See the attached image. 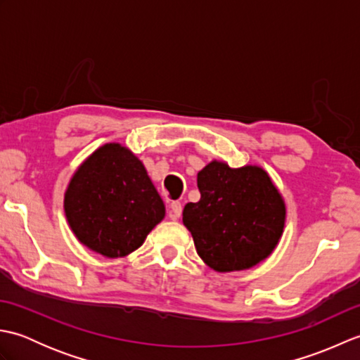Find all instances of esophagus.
Returning <instances> with one entry per match:
<instances>
[{"label":"esophagus","instance_id":"34e87169","mask_svg":"<svg viewBox=\"0 0 360 360\" xmlns=\"http://www.w3.org/2000/svg\"><path fill=\"white\" fill-rule=\"evenodd\" d=\"M182 213V205L179 201H173L170 204V210H168V217L172 219H178Z\"/></svg>","mask_w":360,"mask_h":360}]
</instances>
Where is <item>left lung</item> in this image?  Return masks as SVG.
Listing matches in <instances>:
<instances>
[{"label":"left lung","instance_id":"1","mask_svg":"<svg viewBox=\"0 0 360 360\" xmlns=\"http://www.w3.org/2000/svg\"><path fill=\"white\" fill-rule=\"evenodd\" d=\"M201 200L186 204L182 221L196 252L218 272L263 262L285 227V202L263 168H231L213 160L198 173Z\"/></svg>","mask_w":360,"mask_h":360}]
</instances>
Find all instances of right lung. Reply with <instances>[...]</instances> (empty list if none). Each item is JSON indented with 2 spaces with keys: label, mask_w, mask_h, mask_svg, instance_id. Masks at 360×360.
<instances>
[{
  "label": "right lung",
  "mask_w": 360,
  "mask_h": 360,
  "mask_svg": "<svg viewBox=\"0 0 360 360\" xmlns=\"http://www.w3.org/2000/svg\"><path fill=\"white\" fill-rule=\"evenodd\" d=\"M65 212L80 243L117 258L141 246L165 207L141 160L119 143H106L72 176Z\"/></svg>",
  "instance_id": "add662e5"
}]
</instances>
